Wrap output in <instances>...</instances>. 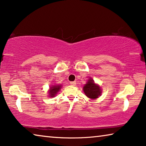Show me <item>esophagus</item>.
I'll use <instances>...</instances> for the list:
<instances>
[{
    "mask_svg": "<svg viewBox=\"0 0 146 146\" xmlns=\"http://www.w3.org/2000/svg\"><path fill=\"white\" fill-rule=\"evenodd\" d=\"M70 85H71V86H75V84H76V82L75 81H73V82H70Z\"/></svg>",
    "mask_w": 146,
    "mask_h": 146,
    "instance_id": "1",
    "label": "esophagus"
}]
</instances>
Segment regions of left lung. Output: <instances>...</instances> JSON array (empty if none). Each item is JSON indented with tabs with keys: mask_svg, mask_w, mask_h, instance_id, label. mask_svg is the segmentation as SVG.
<instances>
[{
	"mask_svg": "<svg viewBox=\"0 0 146 146\" xmlns=\"http://www.w3.org/2000/svg\"><path fill=\"white\" fill-rule=\"evenodd\" d=\"M84 92L88 98L96 99L101 95L102 90L98 85L96 84L92 78H90L83 88Z\"/></svg>",
	"mask_w": 146,
	"mask_h": 146,
	"instance_id": "8db88e82",
	"label": "left lung"
}]
</instances>
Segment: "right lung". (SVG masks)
Segmentation results:
<instances>
[{
    "mask_svg": "<svg viewBox=\"0 0 146 146\" xmlns=\"http://www.w3.org/2000/svg\"><path fill=\"white\" fill-rule=\"evenodd\" d=\"M62 87V86L60 85H54V86H51L50 88H49V97L51 98H53L54 97H55V95H56L59 91H60V88Z\"/></svg>",
    "mask_w": 146,
    "mask_h": 146,
    "instance_id": "obj_1",
    "label": "right lung"
}]
</instances>
